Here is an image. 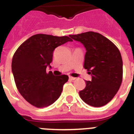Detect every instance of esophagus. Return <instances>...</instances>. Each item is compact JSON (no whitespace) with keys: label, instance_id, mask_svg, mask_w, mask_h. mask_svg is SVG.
Instances as JSON below:
<instances>
[{"label":"esophagus","instance_id":"34e87169","mask_svg":"<svg viewBox=\"0 0 134 134\" xmlns=\"http://www.w3.org/2000/svg\"><path fill=\"white\" fill-rule=\"evenodd\" d=\"M69 80H71V81H74V80L76 79V78L72 77V76H69Z\"/></svg>","mask_w":134,"mask_h":134}]
</instances>
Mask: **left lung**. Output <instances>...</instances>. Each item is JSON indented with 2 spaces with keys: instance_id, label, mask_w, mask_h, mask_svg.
<instances>
[{
  "instance_id": "8db88e82",
  "label": "left lung",
  "mask_w": 134,
  "mask_h": 134,
  "mask_svg": "<svg viewBox=\"0 0 134 134\" xmlns=\"http://www.w3.org/2000/svg\"><path fill=\"white\" fill-rule=\"evenodd\" d=\"M86 48L84 68L91 81L79 92L84 102L94 107L106 105L114 97L122 81L123 63L117 46L102 35L90 31L69 35Z\"/></svg>"
}]
</instances>
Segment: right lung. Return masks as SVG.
I'll return each mask as SVG.
<instances>
[{
	"mask_svg": "<svg viewBox=\"0 0 134 134\" xmlns=\"http://www.w3.org/2000/svg\"><path fill=\"white\" fill-rule=\"evenodd\" d=\"M69 37L50 35H32L18 48L12 62V71L21 96L32 106L44 108L53 104L60 96L68 76H55L46 67L53 60L55 48L67 42Z\"/></svg>",
	"mask_w": 134,
	"mask_h": 134,
	"instance_id": "obj_1",
	"label": "right lung"
}]
</instances>
